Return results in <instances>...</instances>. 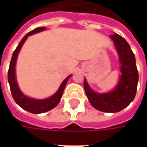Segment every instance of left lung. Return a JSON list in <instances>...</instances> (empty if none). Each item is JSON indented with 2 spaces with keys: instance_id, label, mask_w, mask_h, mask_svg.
Returning <instances> with one entry per match:
<instances>
[{
  "instance_id": "1",
  "label": "left lung",
  "mask_w": 147,
  "mask_h": 147,
  "mask_svg": "<svg viewBox=\"0 0 147 147\" xmlns=\"http://www.w3.org/2000/svg\"><path fill=\"white\" fill-rule=\"evenodd\" d=\"M119 56L120 76L119 83L113 90L98 94L93 91L84 80V90L94 108L105 113H117L130 105L136 97L139 73L136 67L135 55L123 37L117 34L110 35Z\"/></svg>"
}]
</instances>
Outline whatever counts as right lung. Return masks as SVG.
I'll return each mask as SVG.
<instances>
[{
	"instance_id": "obj_1",
	"label": "right lung",
	"mask_w": 147,
	"mask_h": 147,
	"mask_svg": "<svg viewBox=\"0 0 147 147\" xmlns=\"http://www.w3.org/2000/svg\"><path fill=\"white\" fill-rule=\"evenodd\" d=\"M45 30V28L44 27H38L36 29L30 31L29 33H27L23 38L20 42L19 43L16 49H15V51L13 52L8 72V83H9V86H10L11 95H12V98L15 100V102H16L22 109L30 112L31 113L34 114L42 113L48 112V111L51 110L53 108H55L58 105V103L61 101L63 92H64V87L66 86L69 78L71 77V75L69 76H67L62 82L61 86L58 89L57 91L53 95L46 99H33L28 98L27 96L24 95L20 90V89L19 88L17 81H16V68H15L18 54H19L22 46L24 45L25 41L27 40L28 36H30L33 34H36L38 32H40V31Z\"/></svg>"
}]
</instances>
